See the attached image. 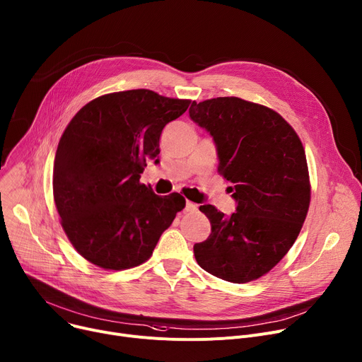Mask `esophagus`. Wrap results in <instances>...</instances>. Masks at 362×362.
Returning a JSON list of instances; mask_svg holds the SVG:
<instances>
[{"instance_id": "esophagus-1", "label": "esophagus", "mask_w": 362, "mask_h": 362, "mask_svg": "<svg viewBox=\"0 0 362 362\" xmlns=\"http://www.w3.org/2000/svg\"><path fill=\"white\" fill-rule=\"evenodd\" d=\"M197 209H198V205H197V204L190 202V201H186V206H185V211H186V212H195Z\"/></svg>"}]
</instances>
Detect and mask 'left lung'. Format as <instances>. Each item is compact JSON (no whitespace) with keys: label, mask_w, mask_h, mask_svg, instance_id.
I'll list each match as a JSON object with an SVG mask.
<instances>
[{"label":"left lung","mask_w":362,"mask_h":362,"mask_svg":"<svg viewBox=\"0 0 362 362\" xmlns=\"http://www.w3.org/2000/svg\"><path fill=\"white\" fill-rule=\"evenodd\" d=\"M189 116L214 138L218 173L237 202L226 216L199 206L211 234L194 246L199 267L234 284L268 274L297 240L310 206V177L297 132L275 110L238 98L194 102Z\"/></svg>","instance_id":"1"}]
</instances>
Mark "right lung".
I'll return each instance as SVG.
<instances>
[{
  "instance_id": "obj_1",
  "label": "right lung",
  "mask_w": 362,
  "mask_h": 362,
  "mask_svg": "<svg viewBox=\"0 0 362 362\" xmlns=\"http://www.w3.org/2000/svg\"><path fill=\"white\" fill-rule=\"evenodd\" d=\"M190 100L138 88L109 93L83 106L65 128L54 161V199L74 249L103 269L148 260L186 205L180 194L156 195L139 182L158 163L163 128Z\"/></svg>"
}]
</instances>
